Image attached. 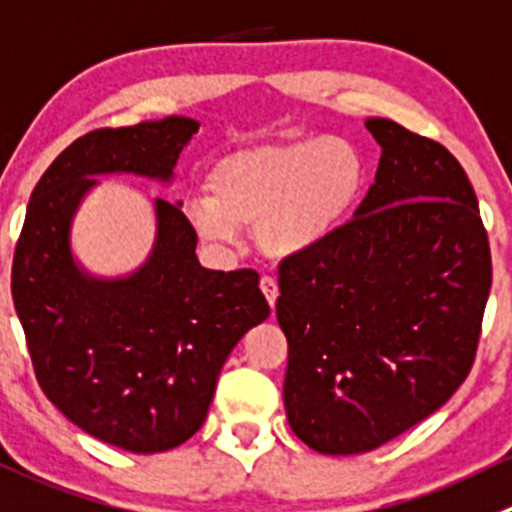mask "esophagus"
<instances>
[{"label":"esophagus","mask_w":512,"mask_h":512,"mask_svg":"<svg viewBox=\"0 0 512 512\" xmlns=\"http://www.w3.org/2000/svg\"><path fill=\"white\" fill-rule=\"evenodd\" d=\"M260 290H262V295L267 297V302H270L272 310H275L277 297H280V287H277V280H275V277H270V275L262 277V280H260Z\"/></svg>","instance_id":"obj_1"}]
</instances>
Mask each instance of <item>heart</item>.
Wrapping results in <instances>:
<instances>
[{
	"label": "heart",
	"mask_w": 512,
	"mask_h": 512,
	"mask_svg": "<svg viewBox=\"0 0 512 512\" xmlns=\"http://www.w3.org/2000/svg\"><path fill=\"white\" fill-rule=\"evenodd\" d=\"M367 187V160L340 135L230 152L207 175L210 197L187 202L195 232L235 245L240 230L260 232L275 260L325 245L355 212Z\"/></svg>",
	"instance_id": "1"
}]
</instances>
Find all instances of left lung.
Segmentation results:
<instances>
[{"label": "left lung", "mask_w": 512, "mask_h": 512, "mask_svg": "<svg viewBox=\"0 0 512 512\" xmlns=\"http://www.w3.org/2000/svg\"><path fill=\"white\" fill-rule=\"evenodd\" d=\"M375 185L325 245L280 262L285 410L312 450L355 455L443 408L473 367L493 282L460 162L370 117Z\"/></svg>", "instance_id": "obj_1"}]
</instances>
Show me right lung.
<instances>
[{
    "mask_svg": "<svg viewBox=\"0 0 512 512\" xmlns=\"http://www.w3.org/2000/svg\"><path fill=\"white\" fill-rule=\"evenodd\" d=\"M200 122L165 117L74 140L42 175L14 250L12 300L39 388L77 428L130 453H162L202 428L232 347L270 315L255 270H207L180 202L155 200L145 265L94 277L72 220L99 175L170 182Z\"/></svg>",
    "mask_w": 512,
    "mask_h": 512,
    "instance_id": "add662e5",
    "label": "right lung"
}]
</instances>
